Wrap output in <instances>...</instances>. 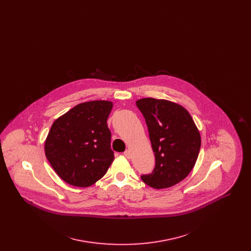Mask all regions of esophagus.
<instances>
[{"label":"esophagus","mask_w":251,"mask_h":251,"mask_svg":"<svg viewBox=\"0 0 251 251\" xmlns=\"http://www.w3.org/2000/svg\"><path fill=\"white\" fill-rule=\"evenodd\" d=\"M123 155L125 156L126 158L130 159V158L131 157V151H130L129 150H126V151L123 152Z\"/></svg>","instance_id":"34e87169"}]
</instances>
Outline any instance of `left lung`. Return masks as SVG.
I'll return each instance as SVG.
<instances>
[{
    "mask_svg": "<svg viewBox=\"0 0 251 251\" xmlns=\"http://www.w3.org/2000/svg\"><path fill=\"white\" fill-rule=\"evenodd\" d=\"M136 106L146 120L155 167L142 175L146 184L155 189L168 188L185 179L195 166L201 139L189 112L167 100L144 98Z\"/></svg>",
    "mask_w": 251,
    "mask_h": 251,
    "instance_id": "left-lung-1",
    "label": "left lung"
}]
</instances>
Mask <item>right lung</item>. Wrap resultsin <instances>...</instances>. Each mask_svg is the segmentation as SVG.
<instances>
[{
    "mask_svg": "<svg viewBox=\"0 0 251 251\" xmlns=\"http://www.w3.org/2000/svg\"><path fill=\"white\" fill-rule=\"evenodd\" d=\"M113 102L80 103L55 120L45 141V155L67 183L88 187L101 179L113 163L108 116Z\"/></svg>",
    "mask_w": 251,
    "mask_h": 251,
    "instance_id": "add662e5",
    "label": "right lung"
}]
</instances>
